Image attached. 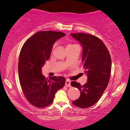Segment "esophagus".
<instances>
[{
  "instance_id": "obj_1",
  "label": "esophagus",
  "mask_w": 130,
  "mask_h": 130,
  "mask_svg": "<svg viewBox=\"0 0 130 130\" xmlns=\"http://www.w3.org/2000/svg\"><path fill=\"white\" fill-rule=\"evenodd\" d=\"M65 85L67 87H70V80H69V79H67L66 80Z\"/></svg>"
}]
</instances>
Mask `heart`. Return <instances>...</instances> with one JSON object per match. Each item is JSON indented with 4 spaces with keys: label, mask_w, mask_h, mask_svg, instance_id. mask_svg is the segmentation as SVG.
I'll use <instances>...</instances> for the list:
<instances>
[{
    "label": "heart",
    "mask_w": 130,
    "mask_h": 130,
    "mask_svg": "<svg viewBox=\"0 0 130 130\" xmlns=\"http://www.w3.org/2000/svg\"><path fill=\"white\" fill-rule=\"evenodd\" d=\"M56 44H54V46H53V48H55V47H56ZM74 45H74V44H68L67 45L66 48H68V47H73V46H74Z\"/></svg>",
    "instance_id": "obj_1"
}]
</instances>
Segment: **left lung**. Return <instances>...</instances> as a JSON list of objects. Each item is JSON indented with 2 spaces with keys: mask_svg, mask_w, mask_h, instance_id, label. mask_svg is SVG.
Returning a JSON list of instances; mask_svg holds the SVG:
<instances>
[{
  "mask_svg": "<svg viewBox=\"0 0 130 130\" xmlns=\"http://www.w3.org/2000/svg\"><path fill=\"white\" fill-rule=\"evenodd\" d=\"M70 35L82 45L83 68L88 76L83 85L71 82V86L80 92V97L72 103L77 107L87 108L99 101L108 86L111 77V56L106 45L97 37L85 33Z\"/></svg>",
  "mask_w": 130,
  "mask_h": 130,
  "instance_id": "8db88e82",
  "label": "left lung"
}]
</instances>
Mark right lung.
Listing matches in <instances>:
<instances>
[{"mask_svg": "<svg viewBox=\"0 0 130 130\" xmlns=\"http://www.w3.org/2000/svg\"><path fill=\"white\" fill-rule=\"evenodd\" d=\"M61 32L39 31L28 38L21 48L19 57V79L25 96L37 108L52 104L55 94L63 88L66 79L53 76L46 79L42 67L49 59L53 44L65 36Z\"/></svg>", "mask_w": 130, "mask_h": 130, "instance_id": "1", "label": "right lung"}]
</instances>
